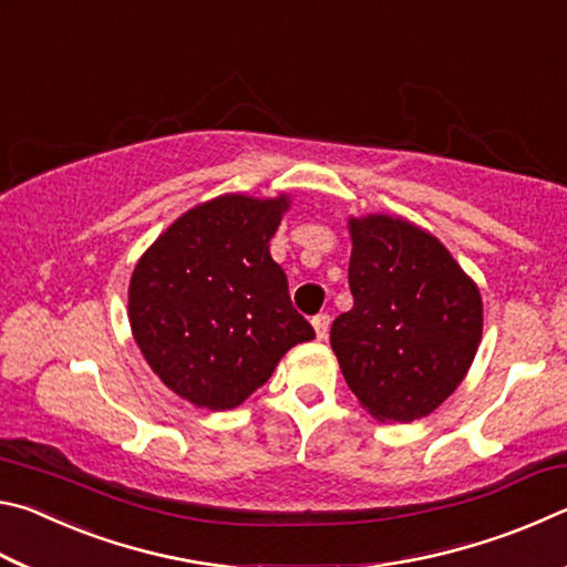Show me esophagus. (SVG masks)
Returning <instances> with one entry per match:
<instances>
[{
  "label": "esophagus",
  "mask_w": 567,
  "mask_h": 567,
  "mask_svg": "<svg viewBox=\"0 0 567 567\" xmlns=\"http://www.w3.org/2000/svg\"><path fill=\"white\" fill-rule=\"evenodd\" d=\"M312 328H315V332H318V338L320 340H324L328 338V330H330V315L328 312H318L312 318Z\"/></svg>",
  "instance_id": "obj_1"
}]
</instances>
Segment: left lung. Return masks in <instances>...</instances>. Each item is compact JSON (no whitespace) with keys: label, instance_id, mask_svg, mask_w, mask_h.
<instances>
[{"label":"left lung","instance_id":"1","mask_svg":"<svg viewBox=\"0 0 567 567\" xmlns=\"http://www.w3.org/2000/svg\"><path fill=\"white\" fill-rule=\"evenodd\" d=\"M352 310L330 344L348 388L378 420L412 422L453 395L483 334V302L453 255L420 227L350 219Z\"/></svg>","mask_w":567,"mask_h":567}]
</instances>
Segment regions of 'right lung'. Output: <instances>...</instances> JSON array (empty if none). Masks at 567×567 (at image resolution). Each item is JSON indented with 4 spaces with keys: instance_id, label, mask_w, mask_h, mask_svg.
I'll return each instance as SVG.
<instances>
[{
    "instance_id": "obj_1",
    "label": "right lung",
    "mask_w": 567,
    "mask_h": 567,
    "mask_svg": "<svg viewBox=\"0 0 567 567\" xmlns=\"http://www.w3.org/2000/svg\"><path fill=\"white\" fill-rule=\"evenodd\" d=\"M285 209V197H217L182 215L134 267V340L192 405L237 408L292 344L315 338L270 257Z\"/></svg>"
}]
</instances>
